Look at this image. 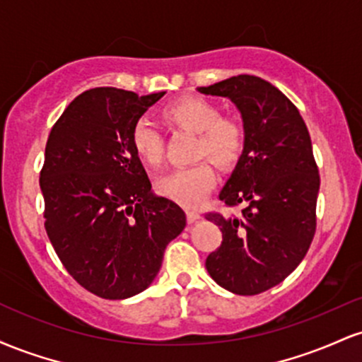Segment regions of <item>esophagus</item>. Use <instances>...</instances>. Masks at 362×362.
I'll return each instance as SVG.
<instances>
[{"label": "esophagus", "instance_id": "obj_1", "mask_svg": "<svg viewBox=\"0 0 362 362\" xmlns=\"http://www.w3.org/2000/svg\"><path fill=\"white\" fill-rule=\"evenodd\" d=\"M201 219V213L199 211H194V209H189L187 211V221L189 223H195Z\"/></svg>", "mask_w": 362, "mask_h": 362}]
</instances>
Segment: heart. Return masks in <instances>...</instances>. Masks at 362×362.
I'll return each instance as SVG.
<instances>
[{"mask_svg":"<svg viewBox=\"0 0 362 362\" xmlns=\"http://www.w3.org/2000/svg\"><path fill=\"white\" fill-rule=\"evenodd\" d=\"M161 117L175 131L197 134L195 158L207 156L219 167H233L247 148L248 131L243 119L235 114H221L219 105L199 97H184L168 103ZM131 148L149 168L163 163L165 141L160 131L146 119H139L131 129ZM216 184L214 168L207 161L192 167L177 168L156 182V190L180 206L201 204Z\"/></svg>","mask_w":362,"mask_h":362,"instance_id":"b5f03b06","label":"heart"}]
</instances>
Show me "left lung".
<instances>
[{
  "mask_svg": "<svg viewBox=\"0 0 362 362\" xmlns=\"http://www.w3.org/2000/svg\"><path fill=\"white\" fill-rule=\"evenodd\" d=\"M197 90L230 98L248 131L243 156L219 192L226 206L242 204V214H206L223 233L206 269L221 288L253 296L284 281L315 236L320 175L310 132L294 103L259 76L238 74Z\"/></svg>",
  "mask_w": 362,
  "mask_h": 362,
  "instance_id": "8db88e82",
  "label": "left lung"
}]
</instances>
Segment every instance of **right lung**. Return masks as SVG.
I'll use <instances>...</instances> for the list:
<instances>
[{"label": "right lung", "mask_w": 362, "mask_h": 362, "mask_svg": "<svg viewBox=\"0 0 362 362\" xmlns=\"http://www.w3.org/2000/svg\"><path fill=\"white\" fill-rule=\"evenodd\" d=\"M163 95L112 86L83 91L45 144V231L73 279L105 300L146 289L187 223L180 206L153 194L129 141L132 126Z\"/></svg>", "instance_id": "add662e5"}]
</instances>
